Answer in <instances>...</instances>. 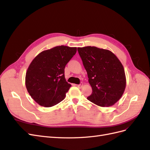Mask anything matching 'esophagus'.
<instances>
[{"instance_id":"obj_1","label":"esophagus","mask_w":150,"mask_h":150,"mask_svg":"<svg viewBox=\"0 0 150 150\" xmlns=\"http://www.w3.org/2000/svg\"><path fill=\"white\" fill-rule=\"evenodd\" d=\"M76 86H78V87H79V88H81V87H83V83H81L79 84H78V85H76Z\"/></svg>"}]
</instances>
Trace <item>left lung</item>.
<instances>
[{
  "instance_id": "obj_1",
  "label": "left lung",
  "mask_w": 150,
  "mask_h": 150,
  "mask_svg": "<svg viewBox=\"0 0 150 150\" xmlns=\"http://www.w3.org/2000/svg\"><path fill=\"white\" fill-rule=\"evenodd\" d=\"M78 51L93 89L87 99L99 106H112L122 96L126 84L119 59L109 50L94 46L78 47Z\"/></svg>"
}]
</instances>
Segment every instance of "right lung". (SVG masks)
I'll use <instances>...</instances> for the list:
<instances>
[{
    "label": "right lung",
    "instance_id": "1",
    "mask_svg": "<svg viewBox=\"0 0 150 150\" xmlns=\"http://www.w3.org/2000/svg\"><path fill=\"white\" fill-rule=\"evenodd\" d=\"M77 47L56 46L40 52L32 61L25 74L27 90L44 107L62 101L71 85L66 82L64 68L75 55Z\"/></svg>",
    "mask_w": 150,
    "mask_h": 150
}]
</instances>
